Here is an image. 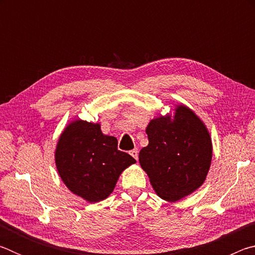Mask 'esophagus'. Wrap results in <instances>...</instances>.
Here are the masks:
<instances>
[{
  "label": "esophagus",
  "mask_w": 255,
  "mask_h": 255,
  "mask_svg": "<svg viewBox=\"0 0 255 255\" xmlns=\"http://www.w3.org/2000/svg\"><path fill=\"white\" fill-rule=\"evenodd\" d=\"M130 155L137 161V159H138V150H137V148L130 150Z\"/></svg>",
  "instance_id": "1"
}]
</instances>
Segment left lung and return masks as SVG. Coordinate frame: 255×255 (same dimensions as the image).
Segmentation results:
<instances>
[{
	"label": "left lung",
	"mask_w": 255,
	"mask_h": 255,
	"mask_svg": "<svg viewBox=\"0 0 255 255\" xmlns=\"http://www.w3.org/2000/svg\"><path fill=\"white\" fill-rule=\"evenodd\" d=\"M146 133L148 145L140 149L139 163L158 197L174 202L201 187L210 169L213 143L195 111L176 105L173 114L150 120Z\"/></svg>",
	"instance_id": "obj_1"
}]
</instances>
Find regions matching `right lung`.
<instances>
[{
	"instance_id": "obj_1",
	"label": "right lung",
	"mask_w": 255,
	"mask_h": 255,
	"mask_svg": "<svg viewBox=\"0 0 255 255\" xmlns=\"http://www.w3.org/2000/svg\"><path fill=\"white\" fill-rule=\"evenodd\" d=\"M117 146V138L105 135L99 123L75 119L68 124L55 149L56 167L67 189L92 204L107 199L120 174L136 163Z\"/></svg>"
}]
</instances>
